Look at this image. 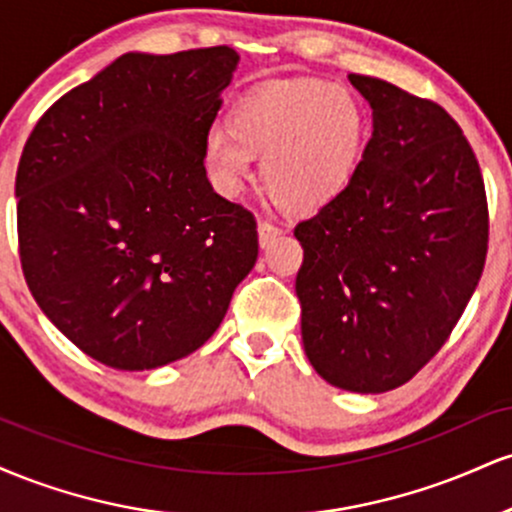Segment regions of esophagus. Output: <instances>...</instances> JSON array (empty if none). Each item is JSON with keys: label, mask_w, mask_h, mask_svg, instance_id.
Instances as JSON below:
<instances>
[{"label": "esophagus", "mask_w": 512, "mask_h": 512, "mask_svg": "<svg viewBox=\"0 0 512 512\" xmlns=\"http://www.w3.org/2000/svg\"><path fill=\"white\" fill-rule=\"evenodd\" d=\"M257 233H260V245L264 248V245L274 243L276 236H281V226H276V223L262 219L260 223H257Z\"/></svg>", "instance_id": "34e87169"}]
</instances>
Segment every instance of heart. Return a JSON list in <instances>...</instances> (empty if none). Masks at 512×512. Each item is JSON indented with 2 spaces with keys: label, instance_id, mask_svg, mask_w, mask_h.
<instances>
[{
  "label": "heart",
  "instance_id": "obj_1",
  "mask_svg": "<svg viewBox=\"0 0 512 512\" xmlns=\"http://www.w3.org/2000/svg\"><path fill=\"white\" fill-rule=\"evenodd\" d=\"M368 113L354 91L320 79L279 81L236 105L231 127L204 137V166L226 195H238L262 156V185L279 207L313 214L342 197L361 166Z\"/></svg>",
  "mask_w": 512,
  "mask_h": 512
}]
</instances>
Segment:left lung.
I'll use <instances>...</instances> for the list:
<instances>
[{
    "label": "left lung",
    "mask_w": 512,
    "mask_h": 512,
    "mask_svg": "<svg viewBox=\"0 0 512 512\" xmlns=\"http://www.w3.org/2000/svg\"><path fill=\"white\" fill-rule=\"evenodd\" d=\"M373 137L344 195L296 226L305 356L327 383L395 390L448 342L484 272L489 207L460 125L426 98L349 74Z\"/></svg>",
    "instance_id": "left-lung-1"
}]
</instances>
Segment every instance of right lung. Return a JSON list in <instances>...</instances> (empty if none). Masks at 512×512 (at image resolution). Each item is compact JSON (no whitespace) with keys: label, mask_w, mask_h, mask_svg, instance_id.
Segmentation results:
<instances>
[{"label":"right lung","mask_w":512,"mask_h":512,"mask_svg":"<svg viewBox=\"0 0 512 512\" xmlns=\"http://www.w3.org/2000/svg\"><path fill=\"white\" fill-rule=\"evenodd\" d=\"M238 52H127L64 93L16 170L23 276L69 342L151 370L219 330L257 262L255 216L216 195L204 137Z\"/></svg>","instance_id":"add662e5"}]
</instances>
